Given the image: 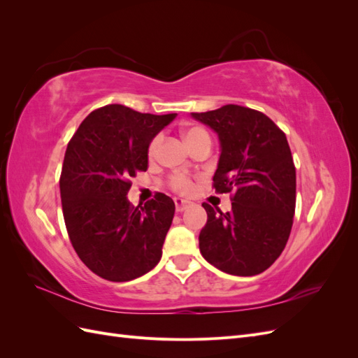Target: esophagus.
I'll return each instance as SVG.
<instances>
[{
	"label": "esophagus",
	"instance_id": "obj_1",
	"mask_svg": "<svg viewBox=\"0 0 358 358\" xmlns=\"http://www.w3.org/2000/svg\"><path fill=\"white\" fill-rule=\"evenodd\" d=\"M175 204H176V212H183L191 204V201L183 200V199H175Z\"/></svg>",
	"mask_w": 358,
	"mask_h": 358
}]
</instances>
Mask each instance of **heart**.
<instances>
[{"instance_id": "obj_1", "label": "heart", "mask_w": 358, "mask_h": 358, "mask_svg": "<svg viewBox=\"0 0 358 358\" xmlns=\"http://www.w3.org/2000/svg\"><path fill=\"white\" fill-rule=\"evenodd\" d=\"M183 136H185V140H187L188 145L191 148L194 145H197L199 142H201V140H210L208 131H206V129L203 127H200V125H188V127H185V128H183ZM159 140H161V136H155L152 140H150L149 148H148V155L149 157H154L155 155L157 148L159 145ZM170 185L176 192L188 194L194 188V182L187 175H182V173H175V175L170 178Z\"/></svg>"}]
</instances>
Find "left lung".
Returning a JSON list of instances; mask_svg holds the SVG:
<instances>
[{
	"instance_id": "1",
	"label": "left lung",
	"mask_w": 358,
	"mask_h": 358,
	"mask_svg": "<svg viewBox=\"0 0 358 358\" xmlns=\"http://www.w3.org/2000/svg\"><path fill=\"white\" fill-rule=\"evenodd\" d=\"M191 115L218 134L213 188L231 194L227 213L203 203L208 222L200 252L225 273H262L282 254L296 210V167L285 133L264 113L237 104Z\"/></svg>"
}]
</instances>
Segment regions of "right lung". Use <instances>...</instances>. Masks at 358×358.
<instances>
[{"instance_id": "add662e5", "label": "right lung", "mask_w": 358, "mask_h": 358, "mask_svg": "<svg viewBox=\"0 0 358 358\" xmlns=\"http://www.w3.org/2000/svg\"><path fill=\"white\" fill-rule=\"evenodd\" d=\"M175 117L109 104L86 116L69 142L59 178L64 221L76 254L103 279L125 282L159 262L175 203L157 192L136 208L127 194L129 179L148 170L150 140Z\"/></svg>"}]
</instances>
